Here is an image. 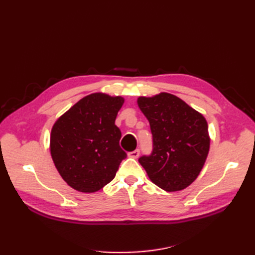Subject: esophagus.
I'll list each match as a JSON object with an SVG mask.
<instances>
[{
	"instance_id": "34e87169",
	"label": "esophagus",
	"mask_w": 255,
	"mask_h": 255,
	"mask_svg": "<svg viewBox=\"0 0 255 255\" xmlns=\"http://www.w3.org/2000/svg\"><path fill=\"white\" fill-rule=\"evenodd\" d=\"M139 154H140V150L139 149H136V150H134L132 152H128V156L132 157V158H137L138 156H139Z\"/></svg>"
}]
</instances>
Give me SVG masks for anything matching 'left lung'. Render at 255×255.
Masks as SVG:
<instances>
[{
    "mask_svg": "<svg viewBox=\"0 0 255 255\" xmlns=\"http://www.w3.org/2000/svg\"><path fill=\"white\" fill-rule=\"evenodd\" d=\"M149 120L152 152L138 158L150 180L166 191L186 188L201 172L210 150L203 116L173 95L138 98Z\"/></svg>",
    "mask_w": 255,
    "mask_h": 255,
    "instance_id": "1",
    "label": "left lung"
}]
</instances>
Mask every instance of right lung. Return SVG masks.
<instances>
[{
	"instance_id": "right-lung-1",
	"label": "right lung",
	"mask_w": 255,
	"mask_h": 255,
	"mask_svg": "<svg viewBox=\"0 0 255 255\" xmlns=\"http://www.w3.org/2000/svg\"><path fill=\"white\" fill-rule=\"evenodd\" d=\"M125 100L104 94L83 98L55 122L51 132V155L69 186L95 192L116 175L127 153L115 125Z\"/></svg>"
}]
</instances>
